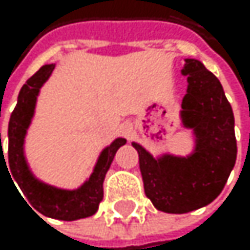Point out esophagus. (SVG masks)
<instances>
[{
    "label": "esophagus",
    "instance_id": "obj_1",
    "mask_svg": "<svg viewBox=\"0 0 250 250\" xmlns=\"http://www.w3.org/2000/svg\"><path fill=\"white\" fill-rule=\"evenodd\" d=\"M123 133H124V136H126V138H129L132 135V126H130V124H124V126H123Z\"/></svg>",
    "mask_w": 250,
    "mask_h": 250
}]
</instances>
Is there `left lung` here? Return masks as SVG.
<instances>
[{"label":"left lung","instance_id":"left-lung-1","mask_svg":"<svg viewBox=\"0 0 250 250\" xmlns=\"http://www.w3.org/2000/svg\"><path fill=\"white\" fill-rule=\"evenodd\" d=\"M183 73L188 93L181 102V123L195 136L189 156L153 157L136 142L144 190L165 213H189L210 204L222 192L235 165L234 114L219 79L204 64L186 58Z\"/></svg>","mask_w":250,"mask_h":250}]
</instances>
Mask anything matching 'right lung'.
<instances>
[{
  "label": "right lung",
  "mask_w": 250,
  "mask_h": 250,
  "mask_svg": "<svg viewBox=\"0 0 250 250\" xmlns=\"http://www.w3.org/2000/svg\"><path fill=\"white\" fill-rule=\"evenodd\" d=\"M54 69L55 64H46L40 67V70L28 79L21 88L18 96V104L10 115V121H8L7 163L4 159V153L1 150L0 165L2 162L7 171L10 169V174L18 181L23 195L30 201L33 208H36L39 213L44 214L46 217H54L60 220H76L93 216L97 211L100 201L103 199L104 175H106L111 167L117 150L126 144V139L117 138L111 146L104 148L97 159V163L90 178L75 190L58 189L36 178L26 163L23 144L26 130L30 127L31 120L34 117V109L40 88L49 79Z\"/></svg>",
  "instance_id": "add662e5"
}]
</instances>
